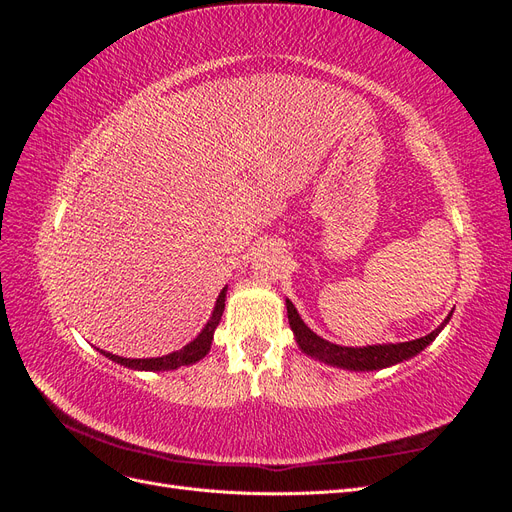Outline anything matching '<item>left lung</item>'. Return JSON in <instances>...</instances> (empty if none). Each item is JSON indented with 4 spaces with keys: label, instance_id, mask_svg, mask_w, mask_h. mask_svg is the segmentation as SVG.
<instances>
[{
    "label": "left lung",
    "instance_id": "8db88e82",
    "mask_svg": "<svg viewBox=\"0 0 512 512\" xmlns=\"http://www.w3.org/2000/svg\"><path fill=\"white\" fill-rule=\"evenodd\" d=\"M286 309H288L290 329L294 333V339H297V346L301 348V352L312 356V359H316L320 363H327V365L339 367V369H350V371H374V369H384V367H391L401 361L412 359V356L425 350L433 342V339L440 335V331L446 327L448 320H451V316H453V312H451L444 318V322L436 331H431L425 337L412 339V342L352 348V346H339V344L327 342V339L316 335L303 322V318L297 312V307L292 305L290 299H286Z\"/></svg>",
    "mask_w": 512,
    "mask_h": 512
}]
</instances>
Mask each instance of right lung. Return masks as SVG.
Listing matches in <instances>:
<instances>
[{"instance_id": "add662e5", "label": "right lung", "mask_w": 512, "mask_h": 512, "mask_svg": "<svg viewBox=\"0 0 512 512\" xmlns=\"http://www.w3.org/2000/svg\"><path fill=\"white\" fill-rule=\"evenodd\" d=\"M226 292L228 286L222 288V292L218 294V299H215V307L211 312V318L207 320V324L203 327L190 344H185L181 350H175L170 354L164 356H153V359H126V356H117L111 352H104L100 350L106 359L115 361L117 365H123L128 369H136V371H170V369H179L183 365H194L196 361L205 359L211 350V342H213V333L218 329V324L222 320L224 314V301H226Z\"/></svg>"}]
</instances>
